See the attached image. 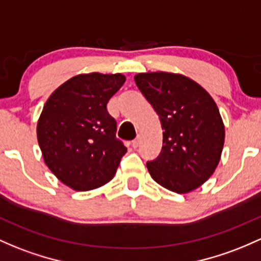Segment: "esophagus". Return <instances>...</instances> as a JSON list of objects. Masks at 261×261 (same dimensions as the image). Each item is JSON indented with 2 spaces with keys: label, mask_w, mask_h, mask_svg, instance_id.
<instances>
[{
  "label": "esophagus",
  "mask_w": 261,
  "mask_h": 261,
  "mask_svg": "<svg viewBox=\"0 0 261 261\" xmlns=\"http://www.w3.org/2000/svg\"><path fill=\"white\" fill-rule=\"evenodd\" d=\"M139 145H140V139H135L134 141H131V146H133L134 148L139 147Z\"/></svg>",
  "instance_id": "34e87169"
}]
</instances>
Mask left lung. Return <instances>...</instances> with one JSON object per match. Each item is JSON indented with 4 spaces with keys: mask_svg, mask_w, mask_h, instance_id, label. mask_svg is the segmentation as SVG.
Masks as SVG:
<instances>
[{
    "mask_svg": "<svg viewBox=\"0 0 261 261\" xmlns=\"http://www.w3.org/2000/svg\"><path fill=\"white\" fill-rule=\"evenodd\" d=\"M134 79L159 114L163 130L161 153L146 165L151 177L179 194L197 190L214 173L224 146L216 101L183 74L150 71Z\"/></svg>",
    "mask_w": 261,
    "mask_h": 261,
    "instance_id": "8db88e82",
    "label": "left lung"
}]
</instances>
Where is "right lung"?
<instances>
[{"label": "right lung", "mask_w": 261, "mask_h": 261, "mask_svg": "<svg viewBox=\"0 0 261 261\" xmlns=\"http://www.w3.org/2000/svg\"><path fill=\"white\" fill-rule=\"evenodd\" d=\"M125 80L121 73L78 74L57 88L43 107L37 122L43 160L71 190L107 185L127 151L115 139L116 122L107 110Z\"/></svg>", "instance_id": "right-lung-1"}]
</instances>
